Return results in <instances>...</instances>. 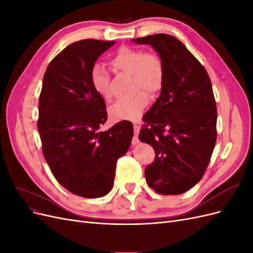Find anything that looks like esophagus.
<instances>
[{"mask_svg": "<svg viewBox=\"0 0 253 253\" xmlns=\"http://www.w3.org/2000/svg\"><path fill=\"white\" fill-rule=\"evenodd\" d=\"M134 127V138H133V144H136L138 143V134H139V131H140V126H137V125H134L133 126Z\"/></svg>", "mask_w": 253, "mask_h": 253, "instance_id": "obj_1", "label": "esophagus"}]
</instances>
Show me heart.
Returning <instances> with one entry per match:
<instances>
[{"mask_svg": "<svg viewBox=\"0 0 253 253\" xmlns=\"http://www.w3.org/2000/svg\"><path fill=\"white\" fill-rule=\"evenodd\" d=\"M110 64L114 71L132 75L133 86L137 90L132 97L120 99L111 106V118L115 121L139 119L150 101L147 93L157 95L164 87L166 80L164 60L154 51L124 46L115 52ZM90 83L98 95L110 100L111 78L105 68L100 65L94 66L90 72Z\"/></svg>", "mask_w": 253, "mask_h": 253, "instance_id": "heart-1", "label": "heart"}]
</instances>
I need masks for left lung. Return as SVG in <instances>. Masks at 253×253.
I'll list each match as a JSON object with an SVG mask.
<instances>
[{"label":"left lung","mask_w":253,"mask_h":253,"mask_svg":"<svg viewBox=\"0 0 253 253\" xmlns=\"http://www.w3.org/2000/svg\"><path fill=\"white\" fill-rule=\"evenodd\" d=\"M133 41L150 44L166 68L162 93L144 114L138 136L155 151L145 179L159 194L178 195L202 179L215 147L217 110L211 80L173 36L155 34Z\"/></svg>","instance_id":"8db88e82"}]
</instances>
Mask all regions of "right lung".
Here are the masks:
<instances>
[{"label": "right lung", "mask_w": 253, "mask_h": 253, "mask_svg": "<svg viewBox=\"0 0 253 253\" xmlns=\"http://www.w3.org/2000/svg\"><path fill=\"white\" fill-rule=\"evenodd\" d=\"M114 43L86 39L68 45L48 64L39 98L37 126L44 158L61 186L85 198L110 192L117 160L134 134L128 121L98 132L108 113L91 86L90 72Z\"/></svg>", "instance_id": "obj_1"}]
</instances>
